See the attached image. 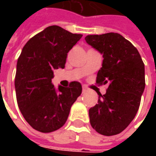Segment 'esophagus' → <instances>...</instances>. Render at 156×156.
<instances>
[{
  "instance_id": "1",
  "label": "esophagus",
  "mask_w": 156,
  "mask_h": 156,
  "mask_svg": "<svg viewBox=\"0 0 156 156\" xmlns=\"http://www.w3.org/2000/svg\"><path fill=\"white\" fill-rule=\"evenodd\" d=\"M87 92V87H85V86H82V93H86Z\"/></svg>"
}]
</instances>
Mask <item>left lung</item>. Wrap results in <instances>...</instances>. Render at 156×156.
<instances>
[{"mask_svg": "<svg viewBox=\"0 0 156 156\" xmlns=\"http://www.w3.org/2000/svg\"><path fill=\"white\" fill-rule=\"evenodd\" d=\"M85 41L103 57L96 82L108 84L105 94H98V104L88 111L90 124L101 135L120 134L139 109L145 88L144 63L136 48L120 34L87 35Z\"/></svg>", "mask_w": 156, "mask_h": 156, "instance_id": "left-lung-1", "label": "left lung"}]
</instances>
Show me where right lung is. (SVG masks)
Returning a JSON list of instances; mask_svg holds the SVG:
<instances>
[{"label":"right lung","mask_w":156,"mask_h":156,"mask_svg":"<svg viewBox=\"0 0 156 156\" xmlns=\"http://www.w3.org/2000/svg\"><path fill=\"white\" fill-rule=\"evenodd\" d=\"M81 36L50 26L32 37L21 50L15 74L16 99L24 119L37 131L50 133L62 128L81 95L80 82L55 88L52 78L55 69L65 68L68 53Z\"/></svg>","instance_id":"1"}]
</instances>
